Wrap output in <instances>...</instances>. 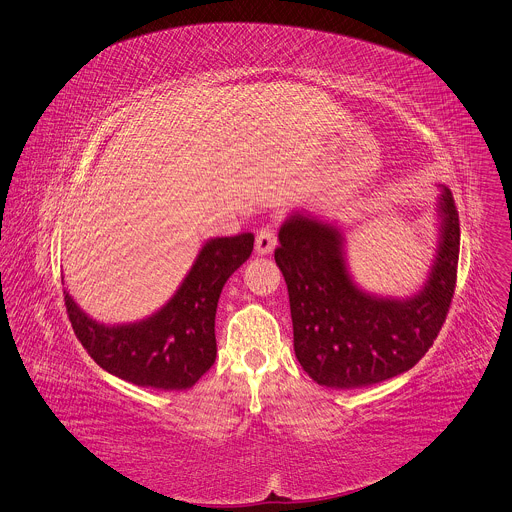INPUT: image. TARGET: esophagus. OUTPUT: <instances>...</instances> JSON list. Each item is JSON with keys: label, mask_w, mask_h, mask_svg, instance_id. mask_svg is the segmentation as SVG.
<instances>
[{"label": "esophagus", "mask_w": 512, "mask_h": 512, "mask_svg": "<svg viewBox=\"0 0 512 512\" xmlns=\"http://www.w3.org/2000/svg\"><path fill=\"white\" fill-rule=\"evenodd\" d=\"M275 247H277L275 231L269 229V227L261 229L257 233V237H255V251H257V255H269V253H273Z\"/></svg>", "instance_id": "esophagus-1"}]
</instances>
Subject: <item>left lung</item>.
<instances>
[{"mask_svg": "<svg viewBox=\"0 0 512 512\" xmlns=\"http://www.w3.org/2000/svg\"><path fill=\"white\" fill-rule=\"evenodd\" d=\"M439 189L437 249L427 279L407 297L373 293L355 281L337 221L305 207L283 221L275 263L289 291L295 355L315 383L359 389L393 379L437 339L455 293L461 245L451 189Z\"/></svg>", "mask_w": 512, "mask_h": 512, "instance_id": "left-lung-1", "label": "left lung"}]
</instances>
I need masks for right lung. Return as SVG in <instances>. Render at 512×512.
<instances>
[{
    "label": "right lung",
    "mask_w": 512,
    "mask_h": 512,
    "mask_svg": "<svg viewBox=\"0 0 512 512\" xmlns=\"http://www.w3.org/2000/svg\"><path fill=\"white\" fill-rule=\"evenodd\" d=\"M253 233L203 243L181 285L151 315L129 323L89 317L65 289L73 331L107 373L139 387L181 391L215 363V313L227 279L249 259Z\"/></svg>",
    "instance_id": "add662e5"
}]
</instances>
